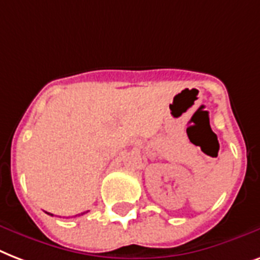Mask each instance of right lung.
Masks as SVG:
<instances>
[{
	"mask_svg": "<svg viewBox=\"0 0 260 260\" xmlns=\"http://www.w3.org/2000/svg\"><path fill=\"white\" fill-rule=\"evenodd\" d=\"M47 214H50V213H47ZM82 214H84V213H82ZM50 216H53V214H50Z\"/></svg>",
	"mask_w": 260,
	"mask_h": 260,
	"instance_id": "right-lung-1",
	"label": "right lung"
}]
</instances>
